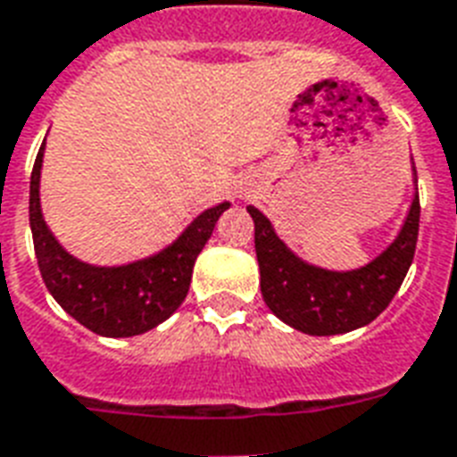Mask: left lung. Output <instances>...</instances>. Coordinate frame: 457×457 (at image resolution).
Segmentation results:
<instances>
[{
	"label": "left lung",
	"mask_w": 457,
	"mask_h": 457,
	"mask_svg": "<svg viewBox=\"0 0 457 457\" xmlns=\"http://www.w3.org/2000/svg\"><path fill=\"white\" fill-rule=\"evenodd\" d=\"M254 221V253L260 262L262 298L288 327L310 336H334L377 320L401 288L415 257L420 195L398 238L372 264L357 271H327L300 262L277 238L269 219L247 207Z\"/></svg>",
	"instance_id": "1"
}]
</instances>
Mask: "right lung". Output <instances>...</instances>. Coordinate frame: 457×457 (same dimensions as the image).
<instances>
[{"instance_id":"obj_1","label":"right lung","mask_w":457,"mask_h":457,"mask_svg":"<svg viewBox=\"0 0 457 457\" xmlns=\"http://www.w3.org/2000/svg\"><path fill=\"white\" fill-rule=\"evenodd\" d=\"M42 143L30 173V228L42 281L54 300L85 328L123 338L150 331L186 300L197 254L228 203L203 212L171 247L129 267H90L73 260L52 238L40 212Z\"/></svg>"}]
</instances>
